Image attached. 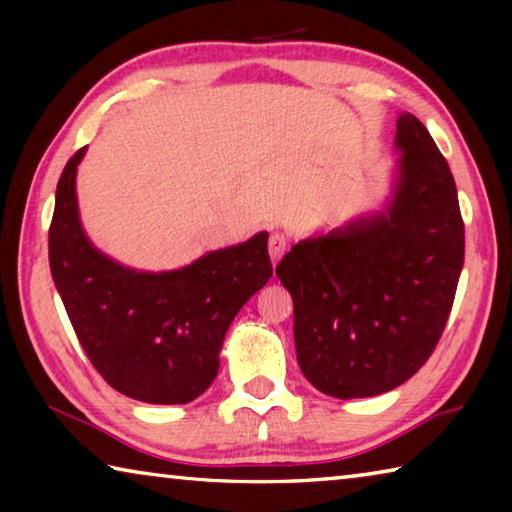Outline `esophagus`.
Segmentation results:
<instances>
[{
	"mask_svg": "<svg viewBox=\"0 0 512 512\" xmlns=\"http://www.w3.org/2000/svg\"><path fill=\"white\" fill-rule=\"evenodd\" d=\"M287 248H289L287 235H282V232H273L271 239H268V253H271L273 264L280 262V257L287 253Z\"/></svg>",
	"mask_w": 512,
	"mask_h": 512,
	"instance_id": "esophagus-1",
	"label": "esophagus"
}]
</instances>
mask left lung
Instances as JSON below:
<instances>
[{
    "instance_id": "8db88e82",
    "label": "left lung",
    "mask_w": 512,
    "mask_h": 512,
    "mask_svg": "<svg viewBox=\"0 0 512 512\" xmlns=\"http://www.w3.org/2000/svg\"><path fill=\"white\" fill-rule=\"evenodd\" d=\"M400 180L388 214L293 246L275 273L293 298L302 375L352 400L393 391L443 336L465 259L449 164L422 121L397 119Z\"/></svg>"
}]
</instances>
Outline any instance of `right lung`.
<instances>
[{
	"instance_id": "obj_1",
	"label": "right lung",
	"mask_w": 512,
	"mask_h": 512,
	"mask_svg": "<svg viewBox=\"0 0 512 512\" xmlns=\"http://www.w3.org/2000/svg\"><path fill=\"white\" fill-rule=\"evenodd\" d=\"M76 151L49 225L51 277L99 375L133 400L187 404L219 372L225 332L273 275L268 232L169 273H137L94 248L79 221Z\"/></svg>"
}]
</instances>
